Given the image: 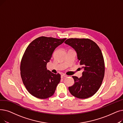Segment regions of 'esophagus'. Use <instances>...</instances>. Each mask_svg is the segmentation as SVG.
Listing matches in <instances>:
<instances>
[{
  "instance_id": "esophagus-1",
  "label": "esophagus",
  "mask_w": 123,
  "mask_h": 123,
  "mask_svg": "<svg viewBox=\"0 0 123 123\" xmlns=\"http://www.w3.org/2000/svg\"><path fill=\"white\" fill-rule=\"evenodd\" d=\"M66 77H67V76L65 75H64V74H62L61 75V77L62 78H65Z\"/></svg>"
}]
</instances>
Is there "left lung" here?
Listing matches in <instances>:
<instances>
[{
    "label": "left lung",
    "mask_w": 123,
    "mask_h": 123,
    "mask_svg": "<svg viewBox=\"0 0 123 123\" xmlns=\"http://www.w3.org/2000/svg\"><path fill=\"white\" fill-rule=\"evenodd\" d=\"M64 43L76 51L78 61L84 69L81 77L72 76L74 84L69 87V92L78 98L91 97L99 89L105 75L102 52L98 45L89 39L70 38Z\"/></svg>",
    "instance_id": "8db88e82"
}]
</instances>
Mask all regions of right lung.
I'll return each mask as SVG.
<instances>
[{"label":"right lung","instance_id":"1","mask_svg":"<svg viewBox=\"0 0 123 123\" xmlns=\"http://www.w3.org/2000/svg\"><path fill=\"white\" fill-rule=\"evenodd\" d=\"M40 37L32 41L26 48L20 63V75L29 92L41 99L54 94L60 82V74H54L47 69L56 48L66 40Z\"/></svg>","mask_w":123,"mask_h":123}]
</instances>
